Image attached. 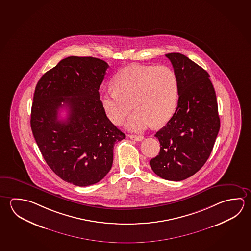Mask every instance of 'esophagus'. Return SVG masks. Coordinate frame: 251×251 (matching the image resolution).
I'll return each mask as SVG.
<instances>
[{"instance_id": "obj_1", "label": "esophagus", "mask_w": 251, "mask_h": 251, "mask_svg": "<svg viewBox=\"0 0 251 251\" xmlns=\"http://www.w3.org/2000/svg\"><path fill=\"white\" fill-rule=\"evenodd\" d=\"M128 137H129L130 139H132V140L135 141H142L143 140V139H144V137H143V136H134V135H129V136H128Z\"/></svg>"}]
</instances>
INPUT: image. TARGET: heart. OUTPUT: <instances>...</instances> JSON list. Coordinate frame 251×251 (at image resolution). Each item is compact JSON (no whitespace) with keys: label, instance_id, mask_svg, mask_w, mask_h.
<instances>
[{"label":"heart","instance_id":"obj_1","mask_svg":"<svg viewBox=\"0 0 251 251\" xmlns=\"http://www.w3.org/2000/svg\"><path fill=\"white\" fill-rule=\"evenodd\" d=\"M114 89L101 95L107 118L122 125L131 112L127 123L132 131L141 132L151 125L167 124L176 112L179 84L176 71L167 65L131 64L115 75Z\"/></svg>","mask_w":251,"mask_h":251}]
</instances>
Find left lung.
Segmentation results:
<instances>
[{
    "instance_id": "1",
    "label": "left lung",
    "mask_w": 251,
    "mask_h": 251,
    "mask_svg": "<svg viewBox=\"0 0 251 251\" xmlns=\"http://www.w3.org/2000/svg\"><path fill=\"white\" fill-rule=\"evenodd\" d=\"M176 71L179 100L175 114L155 136L160 144L150 166L168 180L195 175L210 157L220 121L215 90L206 71L180 53L166 54Z\"/></svg>"
}]
</instances>
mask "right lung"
I'll return each instance as SVG.
<instances>
[{
  "label": "right lung",
  "mask_w": 251,
  "mask_h": 251,
  "mask_svg": "<svg viewBox=\"0 0 251 251\" xmlns=\"http://www.w3.org/2000/svg\"><path fill=\"white\" fill-rule=\"evenodd\" d=\"M108 67L98 58L70 56L36 85L31 114L36 143L54 174L75 186L101 180L113 165L114 145L126 136L106 117L100 100ZM63 107L68 115L59 120Z\"/></svg>",
  "instance_id": "add662e5"
}]
</instances>
